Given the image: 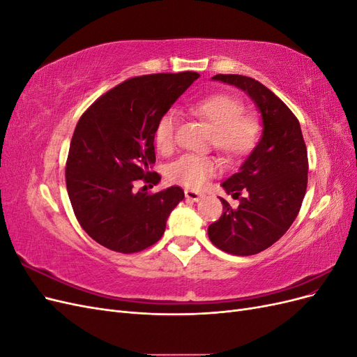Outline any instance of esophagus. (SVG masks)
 Listing matches in <instances>:
<instances>
[{"label": "esophagus", "mask_w": 357, "mask_h": 357, "mask_svg": "<svg viewBox=\"0 0 357 357\" xmlns=\"http://www.w3.org/2000/svg\"><path fill=\"white\" fill-rule=\"evenodd\" d=\"M185 195L188 201H193V202H198L202 198V193H198L197 190H190V189L185 192Z\"/></svg>", "instance_id": "34e87169"}]
</instances>
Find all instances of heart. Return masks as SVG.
<instances>
[{
    "label": "heart",
    "instance_id": "1",
    "mask_svg": "<svg viewBox=\"0 0 357 357\" xmlns=\"http://www.w3.org/2000/svg\"><path fill=\"white\" fill-rule=\"evenodd\" d=\"M190 112L213 128L211 144L228 159H236L255 147L259 135L256 119L243 114V102L228 93H214L190 104ZM177 116L172 110L159 117L155 126V144L162 155L176 147ZM219 172V162L210 156L183 155L168 167L172 183L199 189Z\"/></svg>",
    "mask_w": 357,
    "mask_h": 357
}]
</instances>
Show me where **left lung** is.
I'll list each match as a JSON object with an SVG mask.
<instances>
[{
	"instance_id": "left-lung-1",
	"label": "left lung",
	"mask_w": 357,
	"mask_h": 357,
	"mask_svg": "<svg viewBox=\"0 0 357 357\" xmlns=\"http://www.w3.org/2000/svg\"><path fill=\"white\" fill-rule=\"evenodd\" d=\"M213 79L245 91L262 114L261 142L240 171L222 183L240 205L232 208L220 198L223 214L208 226V238L215 247L250 256L282 238L296 219L308 183L307 146L296 116L261 82L238 74Z\"/></svg>"
}]
</instances>
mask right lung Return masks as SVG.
Instances as JSON below:
<instances>
[{"instance_id":"add662e5","label":"right lung","mask_w":357,"mask_h":357,"mask_svg":"<svg viewBox=\"0 0 357 357\" xmlns=\"http://www.w3.org/2000/svg\"><path fill=\"white\" fill-rule=\"evenodd\" d=\"M199 77L195 71L146 74L101 95L79 119L66 165L75 219L92 240L119 253H137L165 232L167 219L185 198L178 186L135 192L160 176L155 164V126ZM146 188V186H144Z\"/></svg>"}]
</instances>
